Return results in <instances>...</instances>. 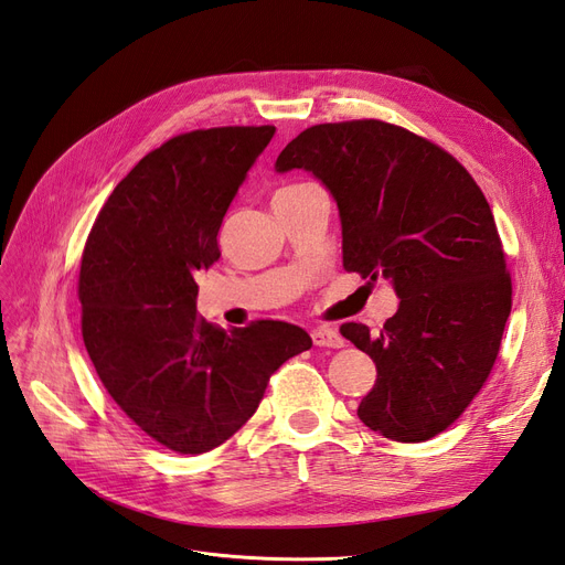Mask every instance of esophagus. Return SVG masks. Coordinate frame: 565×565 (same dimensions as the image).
<instances>
[{"label": "esophagus", "instance_id": "34e87169", "mask_svg": "<svg viewBox=\"0 0 565 565\" xmlns=\"http://www.w3.org/2000/svg\"><path fill=\"white\" fill-rule=\"evenodd\" d=\"M311 339L316 347H330V349L344 347V339H341V334L334 328H318L311 332Z\"/></svg>", "mask_w": 565, "mask_h": 565}]
</instances>
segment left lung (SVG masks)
I'll list each match as a JSON object with an SVG mask.
<instances>
[{
    "mask_svg": "<svg viewBox=\"0 0 565 565\" xmlns=\"http://www.w3.org/2000/svg\"><path fill=\"white\" fill-rule=\"evenodd\" d=\"M292 169L332 193L344 268L386 278L401 299L377 334L341 324L377 365L358 417L401 443L446 431L486 384L511 311L481 188L450 152L382 119L309 127L276 160V172Z\"/></svg>",
    "mask_w": 565,
    "mask_h": 565,
    "instance_id": "obj_1",
    "label": "left lung"
}]
</instances>
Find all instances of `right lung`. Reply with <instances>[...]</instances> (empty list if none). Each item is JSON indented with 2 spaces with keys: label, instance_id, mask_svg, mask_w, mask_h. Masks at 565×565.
<instances>
[{
  "label": "right lung",
  "instance_id": "1",
  "mask_svg": "<svg viewBox=\"0 0 565 565\" xmlns=\"http://www.w3.org/2000/svg\"><path fill=\"white\" fill-rule=\"evenodd\" d=\"M273 134L174 136L115 185L84 245L82 337L98 380L146 436L181 455L228 440L270 374L313 344L289 322L224 330L195 313V276L221 256V221Z\"/></svg>",
  "mask_w": 565,
  "mask_h": 565
}]
</instances>
